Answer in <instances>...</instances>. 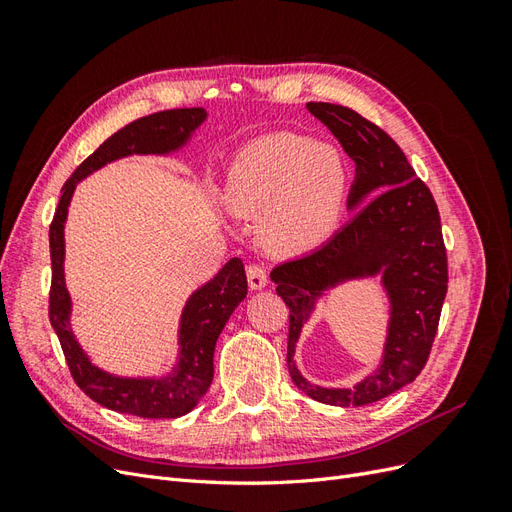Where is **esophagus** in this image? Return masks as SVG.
I'll return each mask as SVG.
<instances>
[{"instance_id":"esophagus-1","label":"esophagus","mask_w":512,"mask_h":512,"mask_svg":"<svg viewBox=\"0 0 512 512\" xmlns=\"http://www.w3.org/2000/svg\"><path fill=\"white\" fill-rule=\"evenodd\" d=\"M247 284H250L252 290H260L267 286V269L260 265V262H252L247 265Z\"/></svg>"}]
</instances>
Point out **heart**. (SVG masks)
Segmentation results:
<instances>
[{"label": "heart", "mask_w": 512, "mask_h": 512, "mask_svg": "<svg viewBox=\"0 0 512 512\" xmlns=\"http://www.w3.org/2000/svg\"><path fill=\"white\" fill-rule=\"evenodd\" d=\"M339 153L309 136L273 134L247 147L232 168L230 200L243 213L267 212L280 250H309L335 230L346 198Z\"/></svg>", "instance_id": "obj_1"}]
</instances>
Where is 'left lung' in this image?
Listing matches in <instances>:
<instances>
[{
    "instance_id": "8db88e82",
    "label": "left lung",
    "mask_w": 512,
    "mask_h": 512,
    "mask_svg": "<svg viewBox=\"0 0 512 512\" xmlns=\"http://www.w3.org/2000/svg\"><path fill=\"white\" fill-rule=\"evenodd\" d=\"M307 108L354 160L348 207H362L318 250L271 271L275 290L290 309L286 363L292 382L320 404L367 406L410 384L429 359L448 288L440 213L404 151L376 123L339 104L309 102ZM374 272L383 273L394 307L381 369L352 390L309 385L291 356L315 297L339 281Z\"/></svg>"
}]
</instances>
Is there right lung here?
Listing matches in <instances>:
<instances>
[{
    "label": "right lung",
    "instance_id": "right-lung-1",
    "mask_svg": "<svg viewBox=\"0 0 512 512\" xmlns=\"http://www.w3.org/2000/svg\"><path fill=\"white\" fill-rule=\"evenodd\" d=\"M203 108H175L128 123L91 153L61 188L59 205L49 228L51 292L49 320L64 350L76 386L100 406L141 418H177L188 414L213 380V350L235 307L245 299L247 280L241 258H232L209 284L192 294L181 318V361L166 380H126L104 374L89 363L68 329L70 297L64 286V222L72 192L83 177L106 162L130 153H168L181 147L205 121Z\"/></svg>",
    "mask_w": 512,
    "mask_h": 512
}]
</instances>
